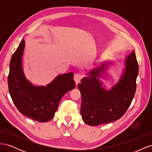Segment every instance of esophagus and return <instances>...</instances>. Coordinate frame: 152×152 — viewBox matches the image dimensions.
I'll list each match as a JSON object with an SVG mask.
<instances>
[{
	"label": "esophagus",
	"mask_w": 152,
	"mask_h": 152,
	"mask_svg": "<svg viewBox=\"0 0 152 152\" xmlns=\"http://www.w3.org/2000/svg\"><path fill=\"white\" fill-rule=\"evenodd\" d=\"M82 77H83V75H82L81 73H76L74 75L73 79H74L75 82L77 84L80 81V80L82 79Z\"/></svg>",
	"instance_id": "esophagus-1"
}]
</instances>
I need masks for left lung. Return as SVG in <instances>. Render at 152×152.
Here are the masks:
<instances>
[{
    "mask_svg": "<svg viewBox=\"0 0 152 152\" xmlns=\"http://www.w3.org/2000/svg\"><path fill=\"white\" fill-rule=\"evenodd\" d=\"M112 61L92 69L78 85L82 96L80 113L87 125L96 126L121 118L134 98L138 75V63L134 51L124 59V68L117 83L107 89L103 87V73Z\"/></svg>",
    "mask_w": 152,
    "mask_h": 152,
    "instance_id": "left-lung-1",
    "label": "left lung"
}]
</instances>
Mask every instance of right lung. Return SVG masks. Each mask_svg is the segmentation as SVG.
I'll return each mask as SVG.
<instances>
[{"label":"right lung","mask_w":152,"mask_h":152,"mask_svg":"<svg viewBox=\"0 0 152 152\" xmlns=\"http://www.w3.org/2000/svg\"><path fill=\"white\" fill-rule=\"evenodd\" d=\"M25 46L23 39L11 59L7 80L9 91L22 114L40 122H48L54 116L64 94L75 87L73 73L59 75L45 86L34 85L25 77L23 70Z\"/></svg>","instance_id":"obj_1"}]
</instances>
